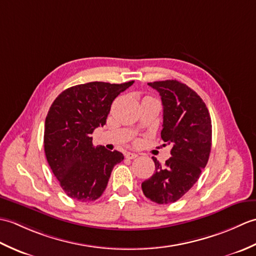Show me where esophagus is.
<instances>
[{
  "label": "esophagus",
  "instance_id": "esophagus-1",
  "mask_svg": "<svg viewBox=\"0 0 256 256\" xmlns=\"http://www.w3.org/2000/svg\"><path fill=\"white\" fill-rule=\"evenodd\" d=\"M138 155V154H135V153H128L126 155H125V157H126V158H128V160H134V158H136Z\"/></svg>",
  "mask_w": 256,
  "mask_h": 256
}]
</instances>
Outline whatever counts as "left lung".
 <instances>
[{"label": "left lung", "mask_w": 256, "mask_h": 256, "mask_svg": "<svg viewBox=\"0 0 256 256\" xmlns=\"http://www.w3.org/2000/svg\"><path fill=\"white\" fill-rule=\"evenodd\" d=\"M160 92L162 103V140L170 145L165 162L153 157L155 172L142 182L146 198L156 204H172L194 184L209 160L212 125L206 103L188 86L177 80L148 84Z\"/></svg>", "instance_id": "8db88e82"}]
</instances>
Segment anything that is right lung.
<instances>
[{
    "mask_svg": "<svg viewBox=\"0 0 256 256\" xmlns=\"http://www.w3.org/2000/svg\"><path fill=\"white\" fill-rule=\"evenodd\" d=\"M133 82L74 86L52 102L45 120V154L70 198L81 202L96 200L106 190L113 167L124 160L118 150L94 148L91 134L106 124L113 100Z\"/></svg>",
    "mask_w": 256,
    "mask_h": 256,
    "instance_id": "right-lung-1",
    "label": "right lung"
}]
</instances>
